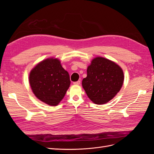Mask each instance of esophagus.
<instances>
[{
	"label": "esophagus",
	"instance_id": "1",
	"mask_svg": "<svg viewBox=\"0 0 154 154\" xmlns=\"http://www.w3.org/2000/svg\"><path fill=\"white\" fill-rule=\"evenodd\" d=\"M73 84H74V85H79L80 84V81L78 80V81H77V82H74Z\"/></svg>",
	"mask_w": 154,
	"mask_h": 154
}]
</instances>
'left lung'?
Returning <instances> with one entry per match:
<instances>
[{
  "label": "left lung",
  "instance_id": "obj_1",
  "mask_svg": "<svg viewBox=\"0 0 154 154\" xmlns=\"http://www.w3.org/2000/svg\"><path fill=\"white\" fill-rule=\"evenodd\" d=\"M87 73V77L82 80V87L88 98L95 104L103 105L113 99L123 84L122 69L103 57L92 59Z\"/></svg>",
  "mask_w": 154,
  "mask_h": 154
}]
</instances>
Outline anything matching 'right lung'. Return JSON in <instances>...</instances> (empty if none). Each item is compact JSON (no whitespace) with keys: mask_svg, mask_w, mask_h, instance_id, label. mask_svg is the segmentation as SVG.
<instances>
[{"mask_svg":"<svg viewBox=\"0 0 154 154\" xmlns=\"http://www.w3.org/2000/svg\"><path fill=\"white\" fill-rule=\"evenodd\" d=\"M29 82L37 98L50 106L59 104L71 84L68 72L54 58L37 64L29 73Z\"/></svg>","mask_w":154,"mask_h":154,"instance_id":"add662e5","label":"right lung"}]
</instances>
